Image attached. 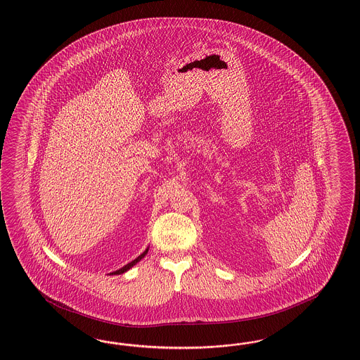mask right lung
<instances>
[{
	"label": "right lung",
	"mask_w": 360,
	"mask_h": 360,
	"mask_svg": "<svg viewBox=\"0 0 360 360\" xmlns=\"http://www.w3.org/2000/svg\"><path fill=\"white\" fill-rule=\"evenodd\" d=\"M148 250H149V248H146V252L144 253L140 254L139 257H137L136 259H134L132 262L127 263L126 266H123L122 269H119V270H117V271H112L110 272V275H120V274H123V272L128 271L129 269H132L135 264H136L137 262H140L144 257H146V254L148 253Z\"/></svg>",
	"instance_id": "add662e5"
}]
</instances>
